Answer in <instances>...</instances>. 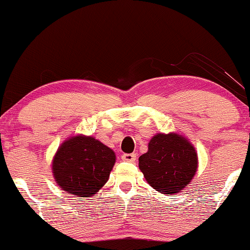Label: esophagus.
Instances as JSON below:
<instances>
[{"label":"esophagus","instance_id":"1","mask_svg":"<svg viewBox=\"0 0 250 250\" xmlns=\"http://www.w3.org/2000/svg\"><path fill=\"white\" fill-rule=\"evenodd\" d=\"M122 159L127 163H134L136 159V155L135 153H124V155L122 156Z\"/></svg>","mask_w":250,"mask_h":250}]
</instances>
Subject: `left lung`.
Here are the masks:
<instances>
[{
	"mask_svg": "<svg viewBox=\"0 0 250 250\" xmlns=\"http://www.w3.org/2000/svg\"><path fill=\"white\" fill-rule=\"evenodd\" d=\"M193 146L181 135L157 134L148 152L139 158V167L150 186L158 192L173 194L187 187L197 170Z\"/></svg>",
	"mask_w": 250,
	"mask_h": 250,
	"instance_id": "obj_1",
	"label": "left lung"
}]
</instances>
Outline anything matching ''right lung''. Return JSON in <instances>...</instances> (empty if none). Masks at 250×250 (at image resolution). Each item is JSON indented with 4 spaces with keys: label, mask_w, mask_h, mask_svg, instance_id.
Masks as SVG:
<instances>
[{
    "label": "right lung",
    "mask_w": 250,
    "mask_h": 250,
    "mask_svg": "<svg viewBox=\"0 0 250 250\" xmlns=\"http://www.w3.org/2000/svg\"><path fill=\"white\" fill-rule=\"evenodd\" d=\"M116 160L115 152L92 136L64 141L54 156L52 170L58 186L78 197H92L104 186Z\"/></svg>",
    "instance_id": "right-lung-1"
}]
</instances>
